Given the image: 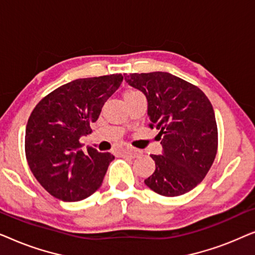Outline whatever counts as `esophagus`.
Returning a JSON list of instances; mask_svg holds the SVG:
<instances>
[{"label": "esophagus", "instance_id": "34e87169", "mask_svg": "<svg viewBox=\"0 0 255 255\" xmlns=\"http://www.w3.org/2000/svg\"><path fill=\"white\" fill-rule=\"evenodd\" d=\"M120 152H121L122 155H130V156H132V158H135V156L139 155V152L137 151V149L128 147V146H124V147H122L120 149Z\"/></svg>", "mask_w": 255, "mask_h": 255}]
</instances>
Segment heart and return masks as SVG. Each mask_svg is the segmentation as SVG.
Returning <instances> with one entry per match:
<instances>
[{"mask_svg":"<svg viewBox=\"0 0 255 255\" xmlns=\"http://www.w3.org/2000/svg\"><path fill=\"white\" fill-rule=\"evenodd\" d=\"M137 94H140V92H138V90H135V89L127 90V92L124 93V99H127V97H130V96H133V95H137Z\"/></svg>","mask_w":255,"mask_h":255,"instance_id":"b5f03b06","label":"heart"}]
</instances>
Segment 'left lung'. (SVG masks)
Here are the masks:
<instances>
[{
  "instance_id": "obj_1",
  "label": "left lung",
  "mask_w": 255,
  "mask_h": 255,
  "mask_svg": "<svg viewBox=\"0 0 255 255\" xmlns=\"http://www.w3.org/2000/svg\"><path fill=\"white\" fill-rule=\"evenodd\" d=\"M147 99L149 128L159 130L162 154H152L155 170L145 184L156 194L180 196L207 175L217 154L214 108L198 87L166 72L124 75Z\"/></svg>"
}]
</instances>
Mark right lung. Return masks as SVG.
<instances>
[{"mask_svg": "<svg viewBox=\"0 0 255 255\" xmlns=\"http://www.w3.org/2000/svg\"><path fill=\"white\" fill-rule=\"evenodd\" d=\"M122 74L78 79L48 94L31 113L25 155L31 172L47 193L64 202L85 200L102 186L111 153L88 147L80 138L92 132L107 100L120 88Z\"/></svg>", "mask_w": 255, "mask_h": 255, "instance_id": "add662e5", "label": "right lung"}]
</instances>
